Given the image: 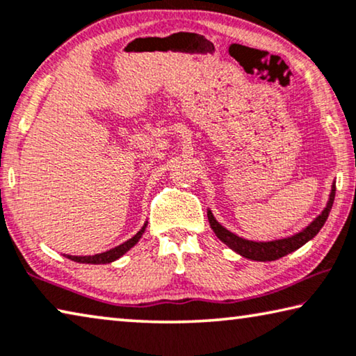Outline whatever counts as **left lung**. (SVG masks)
I'll return each instance as SVG.
<instances>
[{"label":"left lung","instance_id":"obj_1","mask_svg":"<svg viewBox=\"0 0 356 356\" xmlns=\"http://www.w3.org/2000/svg\"><path fill=\"white\" fill-rule=\"evenodd\" d=\"M334 195H336V183L332 184L331 189V195L330 200H327L326 209L321 211V215H318L312 221L304 231H300L296 235H291L288 238H280V240H273V242H251V240H245L238 235L232 234L231 231H227L226 227H222L220 222L215 220V216L211 215V211H207V216H209L210 226L213 229V232L216 234V237L227 245L229 248H232L234 251H237L238 254H242L243 258L253 259V261H275L280 259L283 256H286L288 253H293L298 248L302 247L304 243H307L310 238H314L316 234L320 232V229L323 227V224L327 220V215L332 209V202H334Z\"/></svg>","mask_w":356,"mask_h":356}]
</instances>
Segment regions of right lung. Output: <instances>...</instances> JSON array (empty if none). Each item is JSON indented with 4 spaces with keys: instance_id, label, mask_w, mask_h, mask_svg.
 <instances>
[{
    "instance_id": "1",
    "label": "right lung",
    "mask_w": 356,
    "mask_h": 356,
    "mask_svg": "<svg viewBox=\"0 0 356 356\" xmlns=\"http://www.w3.org/2000/svg\"><path fill=\"white\" fill-rule=\"evenodd\" d=\"M146 229V224L143 227L140 229L138 232H136L132 238H129L127 242H124L122 245H118L116 248H111L105 251V253H98L94 256H70L67 254V258L71 261H76V262H83V264H106V262H113L121 258L122 254L127 253V251L134 247V245L138 242L141 238V235H143Z\"/></svg>"
}]
</instances>
